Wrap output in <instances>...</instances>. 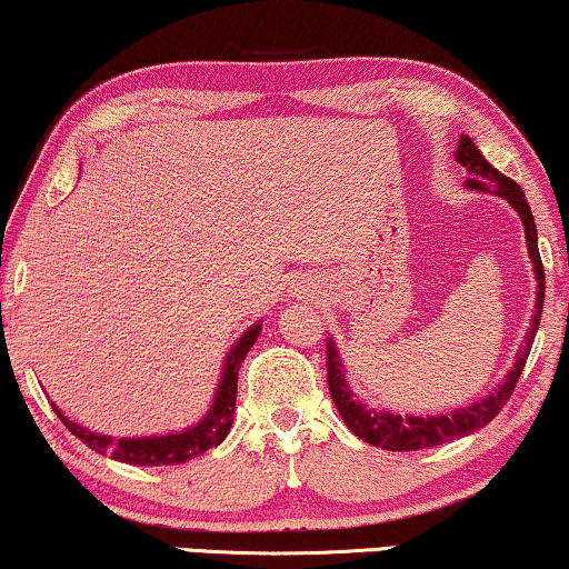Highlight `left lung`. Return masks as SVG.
Wrapping results in <instances>:
<instances>
[{
  "mask_svg": "<svg viewBox=\"0 0 569 569\" xmlns=\"http://www.w3.org/2000/svg\"><path fill=\"white\" fill-rule=\"evenodd\" d=\"M457 161L467 169V189H477V192H492L503 197L510 204H513L518 216H521V223L526 230V246H529V257L533 264V274H537V316L531 320L529 333H526V343L516 353V365L510 367L506 380L500 382L498 390H492L488 398L480 402H472L467 408L451 410L449 416H398L387 413V410L367 408L365 402L353 398L351 387L343 380V365L339 357V349H336L333 339H326V367H328V390H331V398L339 408L343 423L349 426L351 433H357L359 439H365L372 447H380L387 451H418V449H431L441 447V443L455 441L459 436L475 433L477 428L488 426L492 418H496L513 392L518 377L523 372L526 359H529L533 336H537L539 320H541V308H545V267H541L539 257V243H537V223H533L531 208L526 202L523 189L518 187L513 179L488 163V159L480 153V148L472 143V138L462 136L459 138L457 148Z\"/></svg>",
  "mask_w": 569,
  "mask_h": 569,
  "instance_id": "obj_1",
  "label": "left lung"
}]
</instances>
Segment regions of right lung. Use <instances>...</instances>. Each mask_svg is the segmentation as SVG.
I'll use <instances>...</instances> for the list:
<instances>
[{
  "mask_svg": "<svg viewBox=\"0 0 569 569\" xmlns=\"http://www.w3.org/2000/svg\"><path fill=\"white\" fill-rule=\"evenodd\" d=\"M261 333V320L253 323L241 339L233 343V349L228 351L223 375H220L216 400L204 418L192 428H184L179 433H163V436H141V439H112V436L94 433L89 428L73 423L66 418L59 408L53 406L56 416L61 418L63 426L77 436L79 441H84L89 449H94L97 455H107L110 459L126 465L138 467H161V465H182L187 459H194L204 455V451L218 447L226 439L230 426H233V410H236V392H238V369H241L246 353L251 351V346L257 343V336Z\"/></svg>",
  "mask_w": 569,
  "mask_h": 569,
  "instance_id": "1",
  "label": "right lung"
}]
</instances>
